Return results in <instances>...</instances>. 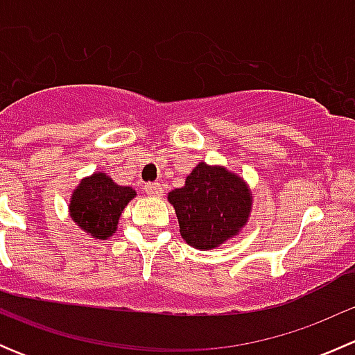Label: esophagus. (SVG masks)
<instances>
[{
    "instance_id": "1",
    "label": "esophagus",
    "mask_w": 355,
    "mask_h": 355,
    "mask_svg": "<svg viewBox=\"0 0 355 355\" xmlns=\"http://www.w3.org/2000/svg\"><path fill=\"white\" fill-rule=\"evenodd\" d=\"M144 189L148 192V196H151V198H161V194H163L159 184H148Z\"/></svg>"
}]
</instances>
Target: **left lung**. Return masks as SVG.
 Segmentation results:
<instances>
[{
  "mask_svg": "<svg viewBox=\"0 0 355 355\" xmlns=\"http://www.w3.org/2000/svg\"><path fill=\"white\" fill-rule=\"evenodd\" d=\"M180 235L199 250L216 249L237 237L249 221L252 192L241 175L221 164L200 163L184 187L168 194Z\"/></svg>",
  "mask_w": 355,
  "mask_h": 355,
  "instance_id": "1",
  "label": "left lung"
}]
</instances>
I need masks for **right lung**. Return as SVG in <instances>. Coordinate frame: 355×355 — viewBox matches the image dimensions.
<instances>
[{"label":"right lung","instance_id":"add662e5","mask_svg":"<svg viewBox=\"0 0 355 355\" xmlns=\"http://www.w3.org/2000/svg\"><path fill=\"white\" fill-rule=\"evenodd\" d=\"M137 196L128 185L114 184L105 171H94L78 182L70 196L68 214L92 239L106 241L116 232L125 206Z\"/></svg>","mask_w":355,"mask_h":355}]
</instances>
